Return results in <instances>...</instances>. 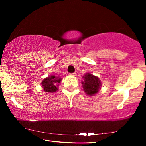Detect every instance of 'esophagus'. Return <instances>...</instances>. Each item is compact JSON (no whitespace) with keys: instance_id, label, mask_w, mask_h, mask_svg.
<instances>
[{"instance_id":"esophagus-1","label":"esophagus","mask_w":146,"mask_h":146,"mask_svg":"<svg viewBox=\"0 0 146 146\" xmlns=\"http://www.w3.org/2000/svg\"><path fill=\"white\" fill-rule=\"evenodd\" d=\"M70 76H76V73H72V74H70Z\"/></svg>"}]
</instances>
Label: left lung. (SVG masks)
Returning a JSON list of instances; mask_svg holds the SVG:
<instances>
[{"mask_svg":"<svg viewBox=\"0 0 146 146\" xmlns=\"http://www.w3.org/2000/svg\"><path fill=\"white\" fill-rule=\"evenodd\" d=\"M84 81H82L83 90L88 96H94L99 92L101 89L102 82L96 76L88 72L82 76Z\"/></svg>","mask_w":146,"mask_h":146,"instance_id":"obj_1","label":"left lung"}]
</instances>
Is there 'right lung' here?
Here are the masks:
<instances>
[{
  "label": "right lung",
  "mask_w": 146,
  "mask_h": 146,
  "mask_svg": "<svg viewBox=\"0 0 146 146\" xmlns=\"http://www.w3.org/2000/svg\"><path fill=\"white\" fill-rule=\"evenodd\" d=\"M61 81L62 78L54 74L45 78L41 82L43 91L48 93L56 92L58 90V87L59 86V84Z\"/></svg>",
  "instance_id": "add662e5"
}]
</instances>
